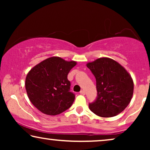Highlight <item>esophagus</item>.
Listing matches in <instances>:
<instances>
[{
	"label": "esophagus",
	"instance_id": "1",
	"mask_svg": "<svg viewBox=\"0 0 150 150\" xmlns=\"http://www.w3.org/2000/svg\"><path fill=\"white\" fill-rule=\"evenodd\" d=\"M80 93H81V95H85V91H84V90H81V91H80Z\"/></svg>",
	"mask_w": 150,
	"mask_h": 150
}]
</instances>
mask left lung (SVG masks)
Listing matches in <instances>:
<instances>
[{"mask_svg":"<svg viewBox=\"0 0 150 150\" xmlns=\"http://www.w3.org/2000/svg\"><path fill=\"white\" fill-rule=\"evenodd\" d=\"M96 80L97 97L89 104L98 116L110 117L122 112L132 99V79L127 71L109 58H100L87 64Z\"/></svg>","mask_w":150,"mask_h":150,"instance_id":"obj_1","label":"left lung"}]
</instances>
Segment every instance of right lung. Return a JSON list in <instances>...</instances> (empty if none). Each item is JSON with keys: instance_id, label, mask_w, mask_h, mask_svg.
I'll return each instance as SVG.
<instances>
[{"instance_id": "add662e5", "label": "right lung", "mask_w": 150, "mask_h": 150, "mask_svg": "<svg viewBox=\"0 0 150 150\" xmlns=\"http://www.w3.org/2000/svg\"><path fill=\"white\" fill-rule=\"evenodd\" d=\"M76 65L53 57L35 66L26 76L25 87L31 103L43 113L56 115L72 105L75 94L70 91L69 71Z\"/></svg>"}]
</instances>
